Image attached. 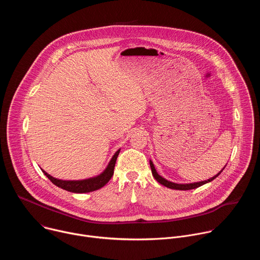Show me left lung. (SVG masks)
<instances>
[{
	"label": "left lung",
	"instance_id": "1",
	"mask_svg": "<svg viewBox=\"0 0 260 260\" xmlns=\"http://www.w3.org/2000/svg\"><path fill=\"white\" fill-rule=\"evenodd\" d=\"M150 168H151V172H152V175H153V177L155 178V180H156L157 182H159L161 185H164V186H166V187H168V188H171V189H176V190H189V189L198 188V187L202 186V185H204V184H206V183H208V182H211L212 180H214L216 177H218V176L221 174V172L223 171V169H224L225 167H224L223 169H222L221 172H219L217 175H215L214 177H212V178H210V179H208V180H206V181H202V182H198V183H190V184H177V183H173V182H170V181L164 179L162 177H160V176L156 173L155 168H154L152 161H150Z\"/></svg>",
	"mask_w": 260,
	"mask_h": 260
}]
</instances>
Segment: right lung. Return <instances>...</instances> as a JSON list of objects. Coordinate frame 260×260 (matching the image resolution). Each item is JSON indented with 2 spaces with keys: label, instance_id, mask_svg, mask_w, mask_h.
I'll use <instances>...</instances> for the list:
<instances>
[{
  "label": "right lung",
  "instance_id": "right-lung-1",
  "mask_svg": "<svg viewBox=\"0 0 260 260\" xmlns=\"http://www.w3.org/2000/svg\"><path fill=\"white\" fill-rule=\"evenodd\" d=\"M119 151L120 150L116 151V153L114 154L112 159H111V161H110L109 166L107 167V169L105 170V172L95 178L81 180V181H62V180H58V179L51 177L43 170H42V172L54 185H56L57 187H60L70 192L84 193V192L94 191V190H98V189L102 188L103 186H105V185L109 182V180L112 178V176L114 174V168H115V164H116V159L118 157Z\"/></svg>",
  "mask_w": 260,
  "mask_h": 260
}]
</instances>
